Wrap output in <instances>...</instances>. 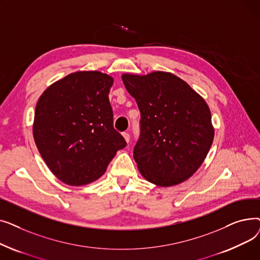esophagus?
<instances>
[{"mask_svg":"<svg viewBox=\"0 0 260 260\" xmlns=\"http://www.w3.org/2000/svg\"><path fill=\"white\" fill-rule=\"evenodd\" d=\"M122 136H123V137H124V139H125V141H126V142H128V141H129V139H131V136H129V134H128L127 132L122 133Z\"/></svg>","mask_w":260,"mask_h":260,"instance_id":"1","label":"esophagus"}]
</instances>
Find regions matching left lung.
<instances>
[{"instance_id":"8db88e82","label":"left lung","mask_w":260,"mask_h":260,"mask_svg":"<svg viewBox=\"0 0 260 260\" xmlns=\"http://www.w3.org/2000/svg\"><path fill=\"white\" fill-rule=\"evenodd\" d=\"M141 114L134 159L144 178L172 186L189 178L206 159L214 139L208 104L177 76L155 72L122 76Z\"/></svg>"}]
</instances>
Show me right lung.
I'll use <instances>...</instances> for the list:
<instances>
[{
  "label": "right lung",
  "mask_w": 260,
  "mask_h": 260,
  "mask_svg": "<svg viewBox=\"0 0 260 260\" xmlns=\"http://www.w3.org/2000/svg\"><path fill=\"white\" fill-rule=\"evenodd\" d=\"M113 81L100 72L74 73L50 85L37 103L36 145L49 170L66 184L99 179L126 146L114 128L108 99Z\"/></svg>",
  "instance_id": "obj_1"
}]
</instances>
